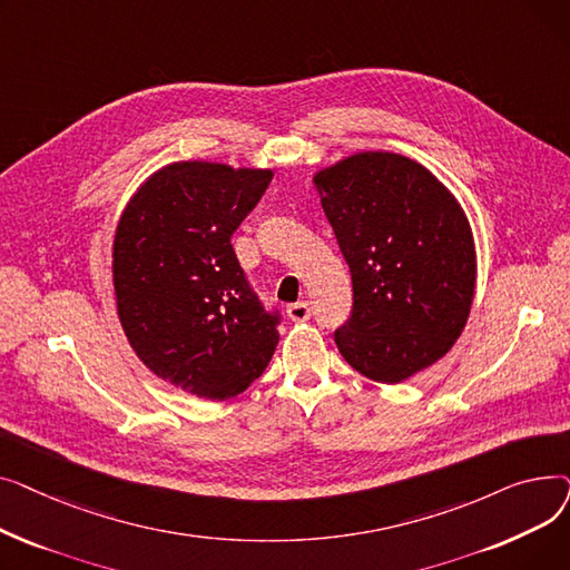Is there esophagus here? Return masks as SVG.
I'll use <instances>...</instances> for the list:
<instances>
[{"mask_svg": "<svg viewBox=\"0 0 570 570\" xmlns=\"http://www.w3.org/2000/svg\"><path fill=\"white\" fill-rule=\"evenodd\" d=\"M286 314L291 321H309L312 318V305L309 303H293L286 307Z\"/></svg>", "mask_w": 570, "mask_h": 570, "instance_id": "1", "label": "esophagus"}]
</instances>
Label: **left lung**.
<instances>
[{
    "label": "left lung",
    "instance_id": "1",
    "mask_svg": "<svg viewBox=\"0 0 570 570\" xmlns=\"http://www.w3.org/2000/svg\"><path fill=\"white\" fill-rule=\"evenodd\" d=\"M323 213L351 273L335 344L379 383L436 363L460 337L475 286L471 226L455 196L406 157L363 153L321 170Z\"/></svg>",
    "mask_w": 570,
    "mask_h": 570
}]
</instances>
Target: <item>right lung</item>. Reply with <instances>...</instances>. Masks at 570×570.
Here are the masks:
<instances>
[{
    "instance_id": "add662e5",
    "label": "right lung",
    "mask_w": 570,
    "mask_h": 570,
    "mask_svg": "<svg viewBox=\"0 0 570 570\" xmlns=\"http://www.w3.org/2000/svg\"><path fill=\"white\" fill-rule=\"evenodd\" d=\"M269 179V170L173 164L147 179L117 226V312L134 351L205 400L247 391L279 342L282 312L265 307L230 245Z\"/></svg>"
}]
</instances>
